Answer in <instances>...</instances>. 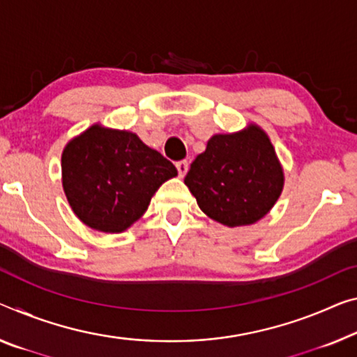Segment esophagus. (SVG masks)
<instances>
[{
  "label": "esophagus",
  "mask_w": 357,
  "mask_h": 357,
  "mask_svg": "<svg viewBox=\"0 0 357 357\" xmlns=\"http://www.w3.org/2000/svg\"><path fill=\"white\" fill-rule=\"evenodd\" d=\"M175 167H177V171H178V177H185V174L188 172V162L186 161H178L177 164H175Z\"/></svg>",
  "instance_id": "1"
}]
</instances>
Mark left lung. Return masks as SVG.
<instances>
[{
	"label": "left lung",
	"mask_w": 357,
	"mask_h": 357,
	"mask_svg": "<svg viewBox=\"0 0 357 357\" xmlns=\"http://www.w3.org/2000/svg\"><path fill=\"white\" fill-rule=\"evenodd\" d=\"M199 209L227 227L259 222L281 196L284 172L270 139L250 124L217 134L196 156L185 177Z\"/></svg>",
	"instance_id": "obj_1"
}]
</instances>
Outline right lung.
<instances>
[{"label":"right lung","instance_id":"add662e5","mask_svg":"<svg viewBox=\"0 0 357 357\" xmlns=\"http://www.w3.org/2000/svg\"><path fill=\"white\" fill-rule=\"evenodd\" d=\"M175 175L174 164L135 134L100 124L70 140L62 153V185L71 209L103 233L128 229Z\"/></svg>","mask_w":357,"mask_h":357}]
</instances>
